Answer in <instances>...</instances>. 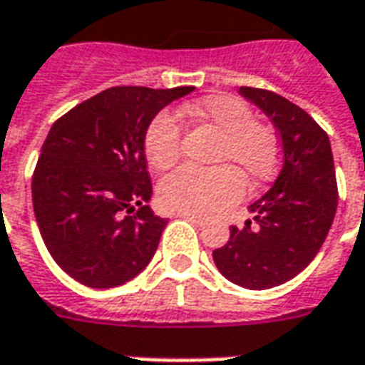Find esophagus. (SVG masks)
<instances>
[{
	"label": "esophagus",
	"instance_id": "obj_1",
	"mask_svg": "<svg viewBox=\"0 0 365 365\" xmlns=\"http://www.w3.org/2000/svg\"><path fill=\"white\" fill-rule=\"evenodd\" d=\"M185 220H188V222H192L195 226H202L207 220L205 218H198V216H190V215H180Z\"/></svg>",
	"mask_w": 365,
	"mask_h": 365
}]
</instances>
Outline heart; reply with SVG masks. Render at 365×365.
Returning a JSON list of instances; mask_svg holds the SVG:
<instances>
[{
  "label": "heart",
  "mask_w": 365,
  "mask_h": 365,
  "mask_svg": "<svg viewBox=\"0 0 365 365\" xmlns=\"http://www.w3.org/2000/svg\"><path fill=\"white\" fill-rule=\"evenodd\" d=\"M220 133L212 163L218 167H182L158 188L168 212L208 218L232 207L245 195V181L260 187L276 175L280 140L276 130L255 120V113L232 95H212L180 110ZM145 155L153 168L167 170L180 157V123L170 110H160L145 133Z\"/></svg>",
  "instance_id": "1"
}]
</instances>
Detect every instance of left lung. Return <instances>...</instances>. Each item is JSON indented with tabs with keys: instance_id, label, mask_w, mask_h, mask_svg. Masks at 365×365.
Segmentation results:
<instances>
[{
	"instance_id": "8db88e82",
	"label": "left lung",
	"mask_w": 365,
	"mask_h": 365,
	"mask_svg": "<svg viewBox=\"0 0 365 365\" xmlns=\"http://www.w3.org/2000/svg\"><path fill=\"white\" fill-rule=\"evenodd\" d=\"M240 95L270 117L282 140V168L272 188L250 205L255 222L230 228L212 252L216 268L248 290L292 280L324 245L338 207V185L326 130L282 95L240 87Z\"/></svg>"
}]
</instances>
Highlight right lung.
Masks as SVG:
<instances>
[{"label":"right lung","mask_w":365,"mask_h":365,"mask_svg":"<svg viewBox=\"0 0 365 365\" xmlns=\"http://www.w3.org/2000/svg\"><path fill=\"white\" fill-rule=\"evenodd\" d=\"M192 87H110L53 123L31 180L39 232L61 270L89 288H115L157 252L167 218L153 197L145 133Z\"/></svg>","instance_id":"1"}]
</instances>
